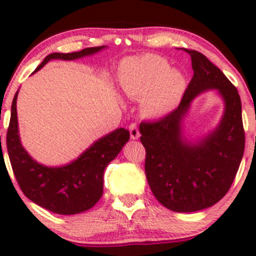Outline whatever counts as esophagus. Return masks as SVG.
Listing matches in <instances>:
<instances>
[{
  "mask_svg": "<svg viewBox=\"0 0 256 256\" xmlns=\"http://www.w3.org/2000/svg\"><path fill=\"white\" fill-rule=\"evenodd\" d=\"M130 138H132V140L140 138V130H138V128H137V126H136L134 123H130Z\"/></svg>",
  "mask_w": 256,
  "mask_h": 256,
  "instance_id": "obj_1",
  "label": "esophagus"
}]
</instances>
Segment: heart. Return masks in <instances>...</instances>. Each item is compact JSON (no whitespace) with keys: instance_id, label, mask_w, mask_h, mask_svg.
I'll use <instances>...</instances> for the list:
<instances>
[{"instance_id":"heart-1","label":"heart","mask_w":256,"mask_h":256,"mask_svg":"<svg viewBox=\"0 0 256 256\" xmlns=\"http://www.w3.org/2000/svg\"><path fill=\"white\" fill-rule=\"evenodd\" d=\"M124 92L132 98H142V110L148 116L170 112L186 91V76L170 69L165 58L146 55L126 60L119 72Z\"/></svg>"}]
</instances>
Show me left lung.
Segmentation results:
<instances>
[{"label": "left lung", "instance_id": "1", "mask_svg": "<svg viewBox=\"0 0 256 256\" xmlns=\"http://www.w3.org/2000/svg\"><path fill=\"white\" fill-rule=\"evenodd\" d=\"M186 52L191 56L194 76L178 108L159 120L140 124L148 186L160 204L177 212H198L216 204L234 182L245 150L237 88L201 52ZM209 89L222 96L225 114L212 134L190 142L182 132V118L193 98Z\"/></svg>", "mask_w": 256, "mask_h": 256}]
</instances>
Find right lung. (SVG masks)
I'll return each instance as SVG.
<instances>
[{
  "label": "right lung",
  "instance_id": "add662e5",
  "mask_svg": "<svg viewBox=\"0 0 256 256\" xmlns=\"http://www.w3.org/2000/svg\"><path fill=\"white\" fill-rule=\"evenodd\" d=\"M102 48L105 46L90 47L72 54H50L34 73L52 58L76 60L94 55ZM16 98L18 92L11 105L6 144L14 174L22 194L40 206L62 216H72L91 209L104 194V172L128 142L130 130L118 128L104 136L70 164L56 168L44 166L32 159L20 144Z\"/></svg>",
  "mask_w": 256,
  "mask_h": 256
}]
</instances>
